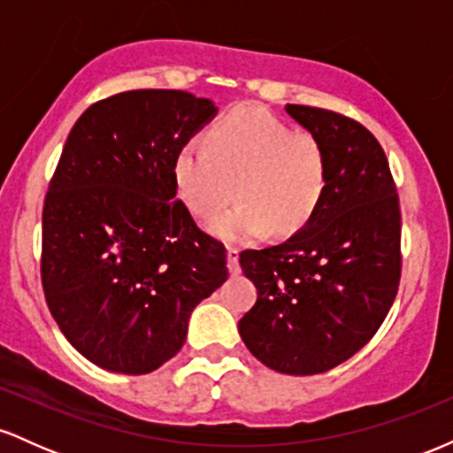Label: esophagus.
Segmentation results:
<instances>
[{
	"instance_id": "obj_1",
	"label": "esophagus",
	"mask_w": 453,
	"mask_h": 453,
	"mask_svg": "<svg viewBox=\"0 0 453 453\" xmlns=\"http://www.w3.org/2000/svg\"><path fill=\"white\" fill-rule=\"evenodd\" d=\"M227 268H230V274H234V277L241 274V253H238V249H227Z\"/></svg>"
}]
</instances>
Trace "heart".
Masks as SVG:
<instances>
[{
	"mask_svg": "<svg viewBox=\"0 0 453 453\" xmlns=\"http://www.w3.org/2000/svg\"><path fill=\"white\" fill-rule=\"evenodd\" d=\"M173 180L179 200L196 217H212L209 230L227 242H249L270 230L288 238L313 219L330 183L321 140L294 132L266 108H234L206 140H191L176 153Z\"/></svg>",
	"mask_w": 453,
	"mask_h": 453,
	"instance_id": "heart-1",
	"label": "heart"
}]
</instances>
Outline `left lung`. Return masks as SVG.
Returning a JSON list of instances; mask_svg holds the SVG:
<instances>
[{
    "mask_svg": "<svg viewBox=\"0 0 453 453\" xmlns=\"http://www.w3.org/2000/svg\"><path fill=\"white\" fill-rule=\"evenodd\" d=\"M324 144L330 183L300 232L241 253L257 303L238 321L247 349L285 375L330 371L375 336L398 294L400 202L379 140L356 119L288 104Z\"/></svg>",
    "mask_w": 453,
    "mask_h": 453,
    "instance_id": "obj_1",
    "label": "left lung"
}]
</instances>
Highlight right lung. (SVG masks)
Returning <instances> with one entry per match:
<instances>
[{
  "instance_id": "obj_1",
  "label": "right lung",
  "mask_w": 453,
  "mask_h": 453,
  "mask_svg": "<svg viewBox=\"0 0 453 453\" xmlns=\"http://www.w3.org/2000/svg\"><path fill=\"white\" fill-rule=\"evenodd\" d=\"M215 104L176 89L123 91L72 127L42 211L50 315L87 360L147 375L183 347L191 311L227 279L226 247L176 200V153Z\"/></svg>"
}]
</instances>
